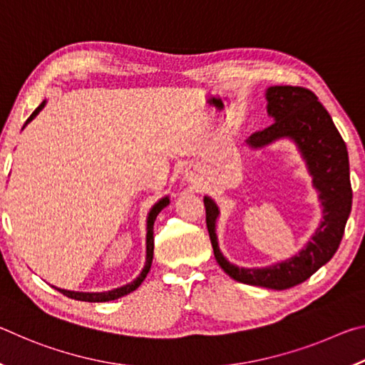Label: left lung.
Instances as JSON below:
<instances>
[{
	"instance_id": "1",
	"label": "left lung",
	"mask_w": 365,
	"mask_h": 365,
	"mask_svg": "<svg viewBox=\"0 0 365 365\" xmlns=\"http://www.w3.org/2000/svg\"><path fill=\"white\" fill-rule=\"evenodd\" d=\"M270 127L252 133L245 141L251 150H261L279 140L293 141L306 163L312 187L319 193L322 219L311 240L294 256L265 267H240L222 255L217 238L220 209L205 196L206 224L215 261L233 280L270 289L299 285L325 265L341 243L344 225L353 202L349 182L348 150L330 114L311 90L301 86H269L265 90Z\"/></svg>"
}]
</instances>
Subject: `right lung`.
<instances>
[{"mask_svg":"<svg viewBox=\"0 0 365 365\" xmlns=\"http://www.w3.org/2000/svg\"><path fill=\"white\" fill-rule=\"evenodd\" d=\"M46 104V100H43V103L40 104L38 108H36L32 115L29 117L26 125L27 123L32 122L36 115L40 114V110L45 108ZM26 125H24L22 128H26ZM169 196H164L160 197V200L158 202H154V206L150 209V212H148V217H146V257H145V265L143 269H141L140 275L137 277V279L132 280L130 283H127V285L123 287H119V288H114V289H109V292H96V293H88V292H72V289H64V288H58V287H53L56 288L58 292L63 293L64 296H67V298H72V299H77V301H86V302H106V301H113V299H117V298H122V296H125L128 293H132L137 289L141 283H143V280L146 279L148 272H150L151 269V264H153V252H154V237H153V228H154V220H156L158 214L163 211V209L165 206H169Z\"/></svg>","mask_w":365,"mask_h":365,"instance_id":"right-lung-1","label":"right lung"}]
</instances>
